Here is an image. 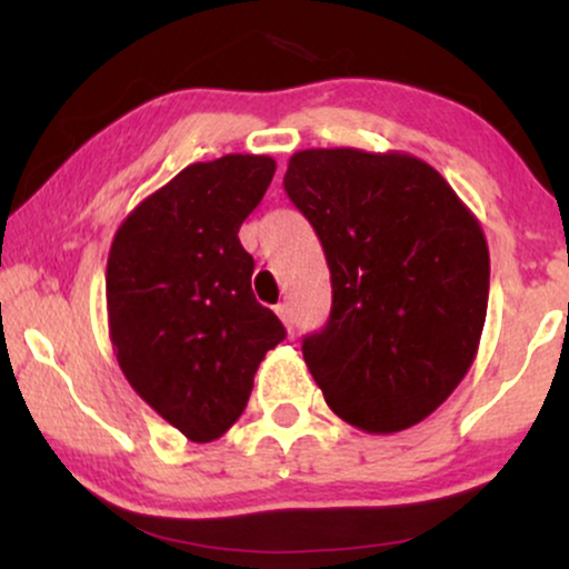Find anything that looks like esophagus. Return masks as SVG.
Listing matches in <instances>:
<instances>
[{
    "label": "esophagus",
    "instance_id": "esophagus-1",
    "mask_svg": "<svg viewBox=\"0 0 569 569\" xmlns=\"http://www.w3.org/2000/svg\"><path fill=\"white\" fill-rule=\"evenodd\" d=\"M276 312H278L280 321H283V323L291 329V307H289V302H280V305L276 307Z\"/></svg>",
    "mask_w": 569,
    "mask_h": 569
}]
</instances>
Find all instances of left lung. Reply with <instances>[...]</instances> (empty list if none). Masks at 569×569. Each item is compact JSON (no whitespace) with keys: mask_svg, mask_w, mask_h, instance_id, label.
<instances>
[{"mask_svg":"<svg viewBox=\"0 0 569 569\" xmlns=\"http://www.w3.org/2000/svg\"><path fill=\"white\" fill-rule=\"evenodd\" d=\"M283 187L331 270V316L302 342L312 380L367 433L417 426L479 350L489 297L479 219L407 152L302 149Z\"/></svg>","mask_w":569,"mask_h":569,"instance_id":"left-lung-1","label":"left lung"}]
</instances>
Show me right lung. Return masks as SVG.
Segmentation results:
<instances>
[{
    "mask_svg": "<svg viewBox=\"0 0 569 569\" xmlns=\"http://www.w3.org/2000/svg\"><path fill=\"white\" fill-rule=\"evenodd\" d=\"M276 173L267 154L192 162L141 200L107 262L109 339L130 388L189 441L243 415L283 323L251 291L238 230Z\"/></svg>",
    "mask_w": 569,
    "mask_h": 569,
    "instance_id": "1",
    "label": "right lung"
}]
</instances>
